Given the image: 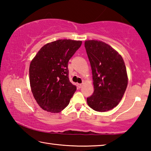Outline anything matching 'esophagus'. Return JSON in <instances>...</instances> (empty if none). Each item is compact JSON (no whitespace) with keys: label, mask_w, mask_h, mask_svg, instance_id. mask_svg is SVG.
<instances>
[{"label":"esophagus","mask_w":151,"mask_h":151,"mask_svg":"<svg viewBox=\"0 0 151 151\" xmlns=\"http://www.w3.org/2000/svg\"><path fill=\"white\" fill-rule=\"evenodd\" d=\"M82 86H83V85L82 84H77V87L78 88H81Z\"/></svg>","instance_id":"1"}]
</instances>
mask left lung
<instances>
[{
	"label": "left lung",
	"mask_w": 151,
	"mask_h": 151,
	"mask_svg": "<svg viewBox=\"0 0 151 151\" xmlns=\"http://www.w3.org/2000/svg\"><path fill=\"white\" fill-rule=\"evenodd\" d=\"M85 47L94 85V93L86 101L94 111H110L119 103L126 91L128 77L124 62L121 56L105 42L86 40Z\"/></svg>",
	"instance_id": "8db88e82"
}]
</instances>
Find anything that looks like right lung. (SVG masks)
<instances>
[{
  "instance_id": "1",
  "label": "right lung",
  "mask_w": 151,
  "mask_h": 151,
  "mask_svg": "<svg viewBox=\"0 0 151 151\" xmlns=\"http://www.w3.org/2000/svg\"><path fill=\"white\" fill-rule=\"evenodd\" d=\"M82 41L57 40L40 48L30 65L29 80L34 98L48 112H59L76 90L68 78V63Z\"/></svg>"
}]
</instances>
